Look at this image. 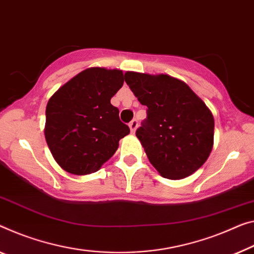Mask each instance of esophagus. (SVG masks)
Returning <instances> with one entry per match:
<instances>
[{
	"label": "esophagus",
	"instance_id": "obj_1",
	"mask_svg": "<svg viewBox=\"0 0 254 254\" xmlns=\"http://www.w3.org/2000/svg\"><path fill=\"white\" fill-rule=\"evenodd\" d=\"M137 126H138V122L136 119H134L132 120V122H130V124H129V128H130V131L131 132H135V130H136V128H137Z\"/></svg>",
	"mask_w": 254,
	"mask_h": 254
}]
</instances>
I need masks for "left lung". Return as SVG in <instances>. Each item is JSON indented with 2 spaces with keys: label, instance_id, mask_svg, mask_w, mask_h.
Masks as SVG:
<instances>
[{
  "label": "left lung",
  "instance_id": "obj_1",
  "mask_svg": "<svg viewBox=\"0 0 254 254\" xmlns=\"http://www.w3.org/2000/svg\"><path fill=\"white\" fill-rule=\"evenodd\" d=\"M125 80L147 107V118L136 136L152 166L174 181L194 174L213 147L210 109L189 85L169 75L127 71Z\"/></svg>",
  "mask_w": 254,
  "mask_h": 254
}]
</instances>
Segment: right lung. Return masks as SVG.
<instances>
[{
    "label": "right lung",
    "mask_w": 254,
    "mask_h": 254,
    "mask_svg": "<svg viewBox=\"0 0 254 254\" xmlns=\"http://www.w3.org/2000/svg\"><path fill=\"white\" fill-rule=\"evenodd\" d=\"M124 80L122 70L87 68L50 97L45 139L54 160L67 173H95L129 134L110 102Z\"/></svg>",
    "instance_id": "1"
}]
</instances>
